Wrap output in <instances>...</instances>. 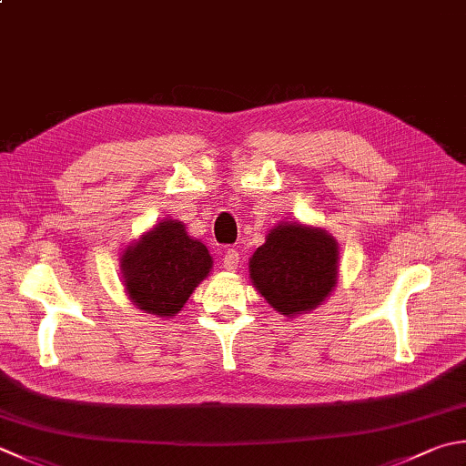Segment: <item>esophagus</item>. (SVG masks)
<instances>
[{
  "label": "esophagus",
  "mask_w": 466,
  "mask_h": 466,
  "mask_svg": "<svg viewBox=\"0 0 466 466\" xmlns=\"http://www.w3.org/2000/svg\"><path fill=\"white\" fill-rule=\"evenodd\" d=\"M239 251L237 249H227L225 256H223V268L227 271H235L237 266H239Z\"/></svg>",
  "instance_id": "34e87169"
}]
</instances>
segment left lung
<instances>
[{
  "instance_id": "8db88e82",
  "label": "left lung",
  "mask_w": 466,
  "mask_h": 466,
  "mask_svg": "<svg viewBox=\"0 0 466 466\" xmlns=\"http://www.w3.org/2000/svg\"><path fill=\"white\" fill-rule=\"evenodd\" d=\"M339 245L320 227L279 223L249 259V278L268 304L296 316L314 310L335 289Z\"/></svg>"
}]
</instances>
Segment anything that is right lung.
I'll return each instance as SVG.
<instances>
[{
    "label": "right lung",
    "instance_id": "1",
    "mask_svg": "<svg viewBox=\"0 0 466 466\" xmlns=\"http://www.w3.org/2000/svg\"><path fill=\"white\" fill-rule=\"evenodd\" d=\"M119 268L129 300L139 310L170 319L208 276L213 258L180 221L164 218L126 248Z\"/></svg>",
    "mask_w": 466,
    "mask_h": 466
}]
</instances>
